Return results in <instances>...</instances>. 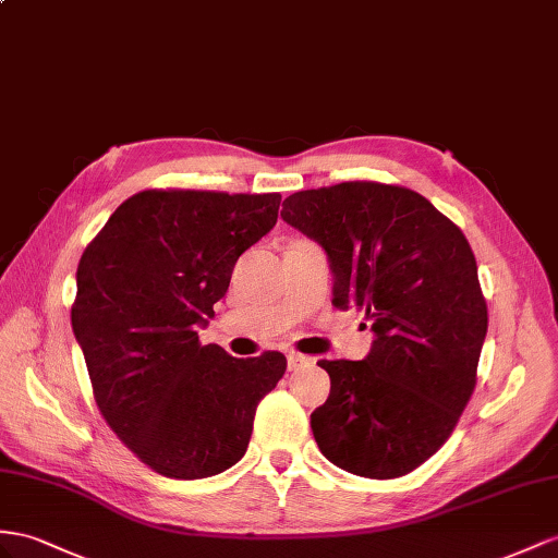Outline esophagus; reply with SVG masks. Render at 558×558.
Here are the masks:
<instances>
[{
  "instance_id": "obj_1",
  "label": "esophagus",
  "mask_w": 558,
  "mask_h": 558,
  "mask_svg": "<svg viewBox=\"0 0 558 558\" xmlns=\"http://www.w3.org/2000/svg\"><path fill=\"white\" fill-rule=\"evenodd\" d=\"M311 361H313L311 355H304V353H290V355H288V367H290V369H299V367L308 365Z\"/></svg>"
}]
</instances>
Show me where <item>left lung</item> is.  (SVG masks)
<instances>
[{
  "label": "left lung",
  "instance_id": "8db88e82",
  "mask_svg": "<svg viewBox=\"0 0 558 558\" xmlns=\"http://www.w3.org/2000/svg\"><path fill=\"white\" fill-rule=\"evenodd\" d=\"M282 221L325 250L332 304L365 313L363 361H320L330 396L313 410L339 469L396 478L426 462L466 408L488 332L474 252L420 193L349 181L284 197Z\"/></svg>",
  "mask_w": 558,
  "mask_h": 558
}]
</instances>
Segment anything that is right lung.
<instances>
[{
    "label": "right lung",
    "instance_id": "obj_1",
    "mask_svg": "<svg viewBox=\"0 0 558 558\" xmlns=\"http://www.w3.org/2000/svg\"><path fill=\"white\" fill-rule=\"evenodd\" d=\"M278 207V193L143 191L82 254L70 320L96 405L157 474L193 481L240 462L256 405L284 375L278 351L233 359L197 335Z\"/></svg>",
    "mask_w": 558,
    "mask_h": 558
}]
</instances>
